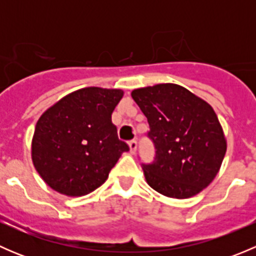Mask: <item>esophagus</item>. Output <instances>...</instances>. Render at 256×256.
Listing matches in <instances>:
<instances>
[{
	"label": "esophagus",
	"mask_w": 256,
	"mask_h": 256,
	"mask_svg": "<svg viewBox=\"0 0 256 256\" xmlns=\"http://www.w3.org/2000/svg\"><path fill=\"white\" fill-rule=\"evenodd\" d=\"M128 146H130V152L131 154H135L136 150H138V141L136 140H131L128 142Z\"/></svg>",
	"instance_id": "1"
}]
</instances>
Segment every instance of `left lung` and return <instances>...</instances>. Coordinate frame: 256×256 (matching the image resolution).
I'll return each mask as SVG.
<instances>
[{
  "mask_svg": "<svg viewBox=\"0 0 256 256\" xmlns=\"http://www.w3.org/2000/svg\"><path fill=\"white\" fill-rule=\"evenodd\" d=\"M131 96L147 118L154 158L142 164L147 183L161 194L190 198L206 188L226 151L223 130L210 105L176 84L141 88Z\"/></svg>",
  "mask_w": 256,
  "mask_h": 256,
  "instance_id": "8db88e82",
  "label": "left lung"
}]
</instances>
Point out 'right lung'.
<instances>
[{"label": "right lung", "instance_id": "add662e5", "mask_svg": "<svg viewBox=\"0 0 256 256\" xmlns=\"http://www.w3.org/2000/svg\"><path fill=\"white\" fill-rule=\"evenodd\" d=\"M122 90L90 86L59 100L36 125L32 160L50 188L85 196L106 180L128 144L118 140L112 114Z\"/></svg>", "mask_w": 256, "mask_h": 256}]
</instances>
